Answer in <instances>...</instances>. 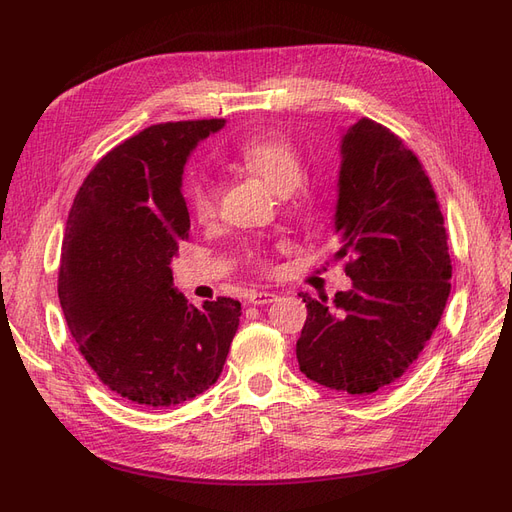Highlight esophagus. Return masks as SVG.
<instances>
[{
	"label": "esophagus",
	"mask_w": 512,
	"mask_h": 512,
	"mask_svg": "<svg viewBox=\"0 0 512 512\" xmlns=\"http://www.w3.org/2000/svg\"><path fill=\"white\" fill-rule=\"evenodd\" d=\"M277 301V294L275 292H252L250 294V303L252 305H267Z\"/></svg>",
	"instance_id": "34e87169"
}]
</instances>
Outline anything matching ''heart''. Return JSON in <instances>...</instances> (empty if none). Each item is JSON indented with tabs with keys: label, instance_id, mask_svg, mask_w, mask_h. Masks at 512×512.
<instances>
[{
	"label": "heart",
	"instance_id": "heart-1",
	"mask_svg": "<svg viewBox=\"0 0 512 512\" xmlns=\"http://www.w3.org/2000/svg\"><path fill=\"white\" fill-rule=\"evenodd\" d=\"M235 160L247 173L265 181L277 194H288L299 185L303 177V158L290 138L277 130H267L247 136L235 147ZM307 198V192H301ZM190 211L200 224L211 222L218 215V192L213 183L196 181L190 192ZM256 262H262L260 254H252Z\"/></svg>",
	"mask_w": 512,
	"mask_h": 512
}]
</instances>
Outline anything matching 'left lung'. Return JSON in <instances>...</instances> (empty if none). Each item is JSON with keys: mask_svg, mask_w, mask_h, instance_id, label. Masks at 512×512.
Masks as SVG:
<instances>
[{"mask_svg": "<svg viewBox=\"0 0 512 512\" xmlns=\"http://www.w3.org/2000/svg\"><path fill=\"white\" fill-rule=\"evenodd\" d=\"M335 260L352 288L316 301L297 342L303 374L339 393L397 382L436 331L451 294V256L436 192L389 128L359 119L342 136Z\"/></svg>", "mask_w": 512, "mask_h": 512, "instance_id": "1", "label": "left lung"}]
</instances>
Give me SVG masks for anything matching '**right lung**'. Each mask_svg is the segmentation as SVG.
<instances>
[{
  "label": "right lung",
  "mask_w": 512,
  "mask_h": 512,
  "mask_svg": "<svg viewBox=\"0 0 512 512\" xmlns=\"http://www.w3.org/2000/svg\"><path fill=\"white\" fill-rule=\"evenodd\" d=\"M224 123H158L123 141L87 175L66 222L57 292L68 329L108 389L147 408L205 393L239 327V301L196 309L170 269L190 230L183 166Z\"/></svg>",
  "instance_id": "add662e5"
}]
</instances>
